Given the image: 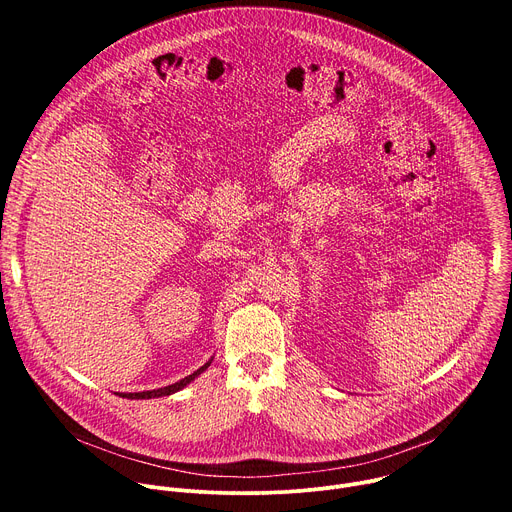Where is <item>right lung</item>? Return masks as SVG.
I'll use <instances>...</instances> for the list:
<instances>
[{"label":"right lung","mask_w":512,"mask_h":512,"mask_svg":"<svg viewBox=\"0 0 512 512\" xmlns=\"http://www.w3.org/2000/svg\"><path fill=\"white\" fill-rule=\"evenodd\" d=\"M208 364H210V362H206L204 367H200L198 371H194L192 375L184 377L182 381H178V383H174V385H168V387H162V389H154V391H143V393H127V395H121V397H127V399H152V397H166V395H172V393L184 389V387H186L190 381H194L202 371H206Z\"/></svg>","instance_id":"add662e5"}]
</instances>
